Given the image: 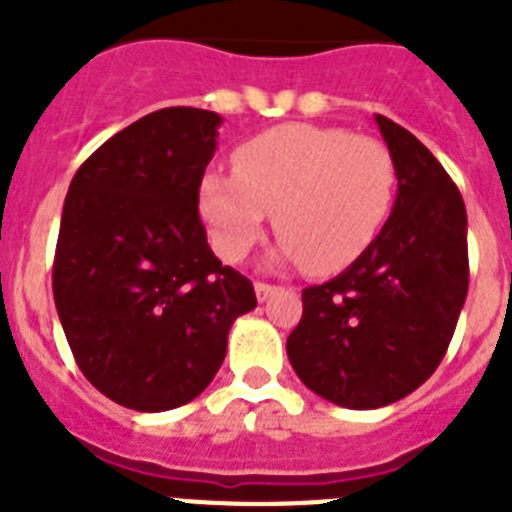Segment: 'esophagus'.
Returning a JSON list of instances; mask_svg holds the SVG:
<instances>
[{
  "label": "esophagus",
  "mask_w": 512,
  "mask_h": 512,
  "mask_svg": "<svg viewBox=\"0 0 512 512\" xmlns=\"http://www.w3.org/2000/svg\"><path fill=\"white\" fill-rule=\"evenodd\" d=\"M279 287H274V284H266V282H256V297H259V302H266L269 300L274 292H277Z\"/></svg>",
  "instance_id": "34e87169"
}]
</instances>
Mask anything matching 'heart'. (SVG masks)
Segmentation results:
<instances>
[{
  "mask_svg": "<svg viewBox=\"0 0 512 512\" xmlns=\"http://www.w3.org/2000/svg\"><path fill=\"white\" fill-rule=\"evenodd\" d=\"M395 189V158L382 140L287 122L235 148L233 176L202 179L200 210L225 261L246 259L274 212L279 259L336 274L369 251Z\"/></svg>",
  "mask_w": 512,
  "mask_h": 512,
  "instance_id": "obj_1",
  "label": "heart"
}]
</instances>
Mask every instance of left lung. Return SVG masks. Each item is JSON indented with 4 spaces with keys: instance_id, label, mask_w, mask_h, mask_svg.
Returning <instances> with one entry per match:
<instances>
[{
    "instance_id": "obj_1",
    "label": "left lung",
    "mask_w": 512,
    "mask_h": 512,
    "mask_svg": "<svg viewBox=\"0 0 512 512\" xmlns=\"http://www.w3.org/2000/svg\"><path fill=\"white\" fill-rule=\"evenodd\" d=\"M374 120L397 166L395 207L359 261L302 289L287 338L305 387L351 410L392 405L436 372L469 289L459 189L410 130Z\"/></svg>"
}]
</instances>
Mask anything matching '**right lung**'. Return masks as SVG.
<instances>
[{
	"instance_id": "obj_1",
	"label": "right lung",
	"mask_w": 512,
	"mask_h": 512,
	"mask_svg": "<svg viewBox=\"0 0 512 512\" xmlns=\"http://www.w3.org/2000/svg\"><path fill=\"white\" fill-rule=\"evenodd\" d=\"M223 117L166 107L79 166L63 202L53 300L81 374L140 413L200 395L233 320L256 307L251 279L207 246L200 184Z\"/></svg>"
}]
</instances>
